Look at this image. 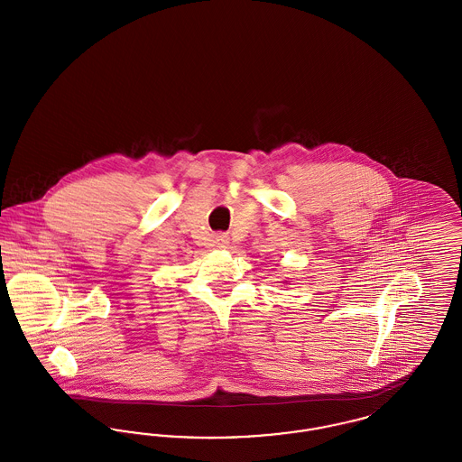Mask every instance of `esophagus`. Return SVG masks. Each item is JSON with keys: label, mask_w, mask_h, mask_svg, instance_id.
Returning <instances> with one entry per match:
<instances>
[{"label": "esophagus", "mask_w": 462, "mask_h": 462, "mask_svg": "<svg viewBox=\"0 0 462 462\" xmlns=\"http://www.w3.org/2000/svg\"><path fill=\"white\" fill-rule=\"evenodd\" d=\"M215 244L223 249V247H226V244H228V237H226L225 234H218V236L215 237Z\"/></svg>", "instance_id": "esophagus-1"}]
</instances>
